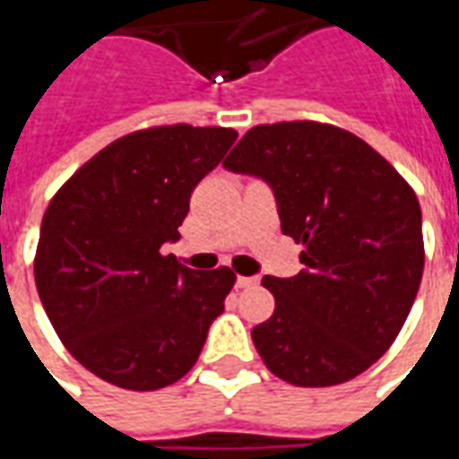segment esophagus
Here are the masks:
<instances>
[{
	"label": "esophagus",
	"mask_w": 459,
	"mask_h": 459,
	"mask_svg": "<svg viewBox=\"0 0 459 459\" xmlns=\"http://www.w3.org/2000/svg\"><path fill=\"white\" fill-rule=\"evenodd\" d=\"M259 284L256 276H237V289H255Z\"/></svg>",
	"instance_id": "34e87169"
}]
</instances>
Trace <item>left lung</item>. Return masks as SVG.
Listing matches in <instances>:
<instances>
[{"label": "left lung", "instance_id": "obj_1", "mask_svg": "<svg viewBox=\"0 0 459 459\" xmlns=\"http://www.w3.org/2000/svg\"><path fill=\"white\" fill-rule=\"evenodd\" d=\"M227 170L262 178L281 232L304 245L297 276H264L274 314L252 328L274 376L304 388L356 378L391 349L422 279L412 187L359 135L294 120L256 126Z\"/></svg>", "mask_w": 459, "mask_h": 459}]
</instances>
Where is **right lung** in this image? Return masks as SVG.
I'll list each match as a JSON object with an SVG mask.
<instances>
[{"instance_id": "add662e5", "label": "right lung", "mask_w": 459, "mask_h": 459, "mask_svg": "<svg viewBox=\"0 0 459 459\" xmlns=\"http://www.w3.org/2000/svg\"><path fill=\"white\" fill-rule=\"evenodd\" d=\"M232 128L160 126L93 155L48 203L34 279L68 353L118 388L158 391L193 368L237 276L162 255Z\"/></svg>"}]
</instances>
